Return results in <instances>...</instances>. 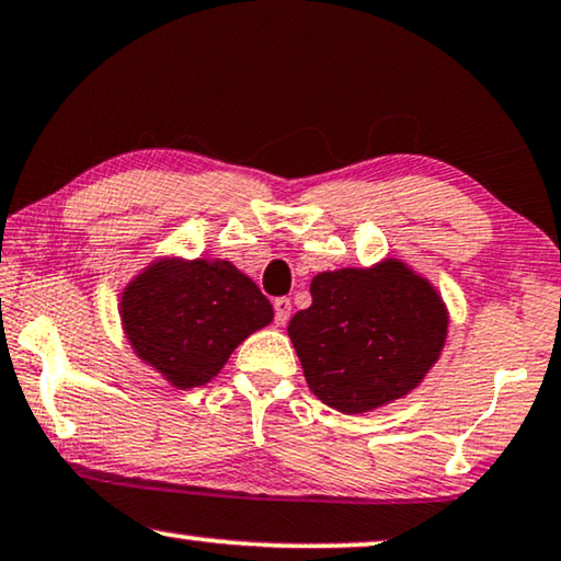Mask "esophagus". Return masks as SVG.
Here are the masks:
<instances>
[{
	"mask_svg": "<svg viewBox=\"0 0 561 561\" xmlns=\"http://www.w3.org/2000/svg\"><path fill=\"white\" fill-rule=\"evenodd\" d=\"M291 314V302L287 297H277L274 299V320H277V325H284V322L289 320Z\"/></svg>",
	"mask_w": 561,
	"mask_h": 561,
	"instance_id": "1",
	"label": "esophagus"
}]
</instances>
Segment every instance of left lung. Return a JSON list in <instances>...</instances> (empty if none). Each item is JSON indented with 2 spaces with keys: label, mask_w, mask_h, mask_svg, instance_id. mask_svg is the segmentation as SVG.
I'll return each instance as SVG.
<instances>
[{
  "label": "left lung",
  "mask_w": 561,
  "mask_h": 561,
  "mask_svg": "<svg viewBox=\"0 0 561 561\" xmlns=\"http://www.w3.org/2000/svg\"><path fill=\"white\" fill-rule=\"evenodd\" d=\"M312 305L289 322L305 378L320 401L358 414L404 397L437 360L447 312L401 262L318 274Z\"/></svg>",
  "instance_id": "left-lung-1"
}]
</instances>
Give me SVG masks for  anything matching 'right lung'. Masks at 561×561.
Wrapping results in <instances>:
<instances>
[{
  "instance_id": "obj_1",
  "label": "right lung",
  "mask_w": 561,
  "mask_h": 561,
  "mask_svg": "<svg viewBox=\"0 0 561 561\" xmlns=\"http://www.w3.org/2000/svg\"><path fill=\"white\" fill-rule=\"evenodd\" d=\"M274 310L254 282L228 262H162L122 297L126 335L141 360L178 389L208 383L236 345L270 325Z\"/></svg>"
}]
</instances>
